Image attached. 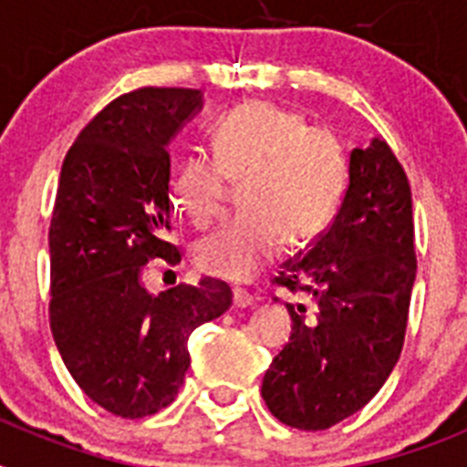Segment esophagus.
<instances>
[{
    "instance_id": "obj_1",
    "label": "esophagus",
    "mask_w": 467,
    "mask_h": 467,
    "mask_svg": "<svg viewBox=\"0 0 467 467\" xmlns=\"http://www.w3.org/2000/svg\"><path fill=\"white\" fill-rule=\"evenodd\" d=\"M257 304V296L247 295V292L236 290L234 292V306L236 308H247V306H254Z\"/></svg>"
}]
</instances>
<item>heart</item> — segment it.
Wrapping results in <instances>:
<instances>
[{
    "instance_id": "1",
    "label": "heart",
    "mask_w": 467,
    "mask_h": 467,
    "mask_svg": "<svg viewBox=\"0 0 467 467\" xmlns=\"http://www.w3.org/2000/svg\"><path fill=\"white\" fill-rule=\"evenodd\" d=\"M213 156L193 151L171 180L175 208L196 226L224 210L226 177L245 180V213L196 247L203 274L231 283L253 280L290 245H306L327 229L346 189L348 163L337 135L271 102H250L213 128Z\"/></svg>"
}]
</instances>
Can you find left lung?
I'll return each instance as SVG.
<instances>
[{
	"mask_svg": "<svg viewBox=\"0 0 467 467\" xmlns=\"http://www.w3.org/2000/svg\"><path fill=\"white\" fill-rule=\"evenodd\" d=\"M416 278L411 189L381 138L350 151L339 213L275 283L313 296L285 304V344L264 374L271 414L299 431H325L360 411L393 372Z\"/></svg>",
	"mask_w": 467,
	"mask_h": 467,
	"instance_id": "1",
	"label": "left lung"
}]
</instances>
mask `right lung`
I'll use <instances>...</instances> for the list:
<instances>
[{
    "instance_id": "right-lung-1",
    "label": "right lung",
    "mask_w": 467,
    "mask_h": 467,
    "mask_svg": "<svg viewBox=\"0 0 467 467\" xmlns=\"http://www.w3.org/2000/svg\"><path fill=\"white\" fill-rule=\"evenodd\" d=\"M203 107L192 88L126 93L81 130L67 151L48 229L51 329L79 388L121 419L175 400L189 369V334L231 306L229 285L151 295V259L180 262L171 231V154Z\"/></svg>"
}]
</instances>
